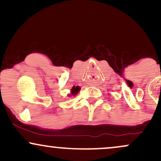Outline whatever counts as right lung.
Here are the masks:
<instances>
[{
    "instance_id": "1",
    "label": "right lung",
    "mask_w": 161,
    "mask_h": 161,
    "mask_svg": "<svg viewBox=\"0 0 161 161\" xmlns=\"http://www.w3.org/2000/svg\"><path fill=\"white\" fill-rule=\"evenodd\" d=\"M79 90H80V87H79V86H76V87L73 86V88L71 89V95H75L77 93H78ZM69 96H70V95Z\"/></svg>"
}]
</instances>
